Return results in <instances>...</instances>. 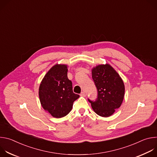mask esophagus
Wrapping results in <instances>:
<instances>
[{"instance_id": "obj_1", "label": "esophagus", "mask_w": 157, "mask_h": 157, "mask_svg": "<svg viewBox=\"0 0 157 157\" xmlns=\"http://www.w3.org/2000/svg\"><path fill=\"white\" fill-rule=\"evenodd\" d=\"M80 96H81V97H85V96H86V94H85L84 92H82V93L80 94Z\"/></svg>"}]
</instances>
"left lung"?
<instances>
[{"instance_id":"left-lung-1","label":"left lung","mask_w":157,"mask_h":157,"mask_svg":"<svg viewBox=\"0 0 157 157\" xmlns=\"http://www.w3.org/2000/svg\"><path fill=\"white\" fill-rule=\"evenodd\" d=\"M91 71L98 95L96 101H88L98 115L109 117L123 102L125 94L124 81L117 72L107 63L96 66Z\"/></svg>"}]
</instances>
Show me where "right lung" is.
Masks as SVG:
<instances>
[{
    "label": "right lung",
    "instance_id": "right-lung-1",
    "mask_svg": "<svg viewBox=\"0 0 157 157\" xmlns=\"http://www.w3.org/2000/svg\"><path fill=\"white\" fill-rule=\"evenodd\" d=\"M68 66L56 64L44 75L39 87L38 94L43 109L53 117L68 115L73 102L79 95L73 91L72 82L68 78Z\"/></svg>",
    "mask_w": 157,
    "mask_h": 157
}]
</instances>
